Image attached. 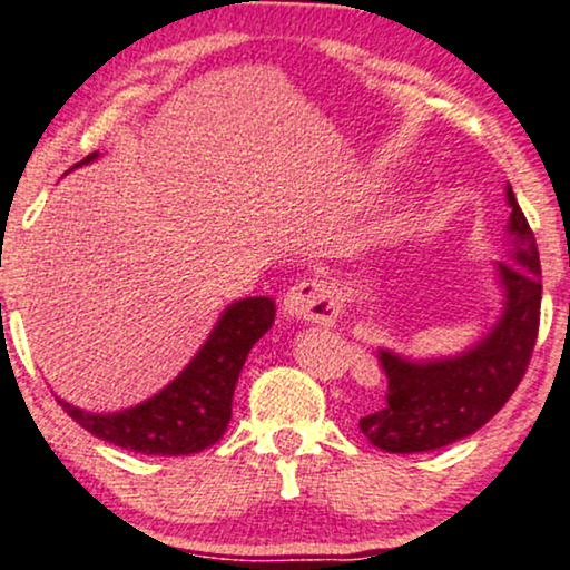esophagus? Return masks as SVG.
I'll use <instances>...</instances> for the list:
<instances>
[{
    "instance_id": "esophagus-1",
    "label": "esophagus",
    "mask_w": 570,
    "mask_h": 570,
    "mask_svg": "<svg viewBox=\"0 0 570 570\" xmlns=\"http://www.w3.org/2000/svg\"><path fill=\"white\" fill-rule=\"evenodd\" d=\"M338 312V301L325 279H301L283 298V314H287V317L312 320V323L327 325L336 323Z\"/></svg>"
}]
</instances>
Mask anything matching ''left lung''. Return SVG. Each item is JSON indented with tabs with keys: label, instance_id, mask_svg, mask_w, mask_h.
I'll list each match as a JSON object with an SVG mask.
<instances>
[{
	"label": "left lung",
	"instance_id": "1",
	"mask_svg": "<svg viewBox=\"0 0 570 570\" xmlns=\"http://www.w3.org/2000/svg\"><path fill=\"white\" fill-rule=\"evenodd\" d=\"M507 203L514 253L510 264H499L504 314L483 341L456 357L413 363L379 352L390 392L381 411L360 419V430L381 451L424 453L456 443L497 416L523 381L539 336L541 264L512 186H507Z\"/></svg>",
	"mask_w": 570,
	"mask_h": 570
}]
</instances>
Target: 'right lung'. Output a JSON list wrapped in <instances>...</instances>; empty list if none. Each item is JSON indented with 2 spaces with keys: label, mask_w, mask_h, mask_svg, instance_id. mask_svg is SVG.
<instances>
[{
  "label": "right lung",
  "mask_w": 570,
  "mask_h": 570,
  "mask_svg": "<svg viewBox=\"0 0 570 570\" xmlns=\"http://www.w3.org/2000/svg\"><path fill=\"white\" fill-rule=\"evenodd\" d=\"M90 154L82 163H90ZM274 301H234L220 314L205 346L176 381L151 400L119 413H87L58 397L60 407L87 432L146 456H189L216 445L232 419V397L247 352L274 323Z\"/></svg>",
  "instance_id": "obj_1"
}]
</instances>
